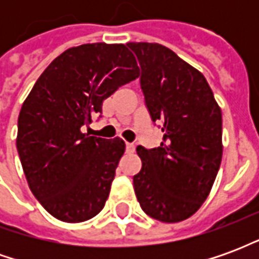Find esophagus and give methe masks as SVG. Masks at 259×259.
<instances>
[{"instance_id":"34e87169","label":"esophagus","mask_w":259,"mask_h":259,"mask_svg":"<svg viewBox=\"0 0 259 259\" xmlns=\"http://www.w3.org/2000/svg\"><path fill=\"white\" fill-rule=\"evenodd\" d=\"M135 144H132V143H126V151L127 152H135Z\"/></svg>"}]
</instances>
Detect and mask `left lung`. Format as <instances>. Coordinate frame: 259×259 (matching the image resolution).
I'll list each match as a JSON object with an SVG mask.
<instances>
[{"label": "left lung", "mask_w": 259, "mask_h": 259, "mask_svg": "<svg viewBox=\"0 0 259 259\" xmlns=\"http://www.w3.org/2000/svg\"><path fill=\"white\" fill-rule=\"evenodd\" d=\"M140 62L141 90L161 146L137 147L136 197L148 217L185 221L206 200L222 161V112L200 70L157 42H127Z\"/></svg>", "instance_id": "obj_1"}]
</instances>
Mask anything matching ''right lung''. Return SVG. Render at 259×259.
I'll return each mask as SVG.
<instances>
[{"mask_svg": "<svg viewBox=\"0 0 259 259\" xmlns=\"http://www.w3.org/2000/svg\"><path fill=\"white\" fill-rule=\"evenodd\" d=\"M140 76L124 44H83L54 59L18 118L16 148L31 193L62 222L96 217L107 201L124 143L81 132L102 101Z\"/></svg>", "mask_w": 259, "mask_h": 259, "instance_id": "add662e5", "label": "right lung"}]
</instances>
